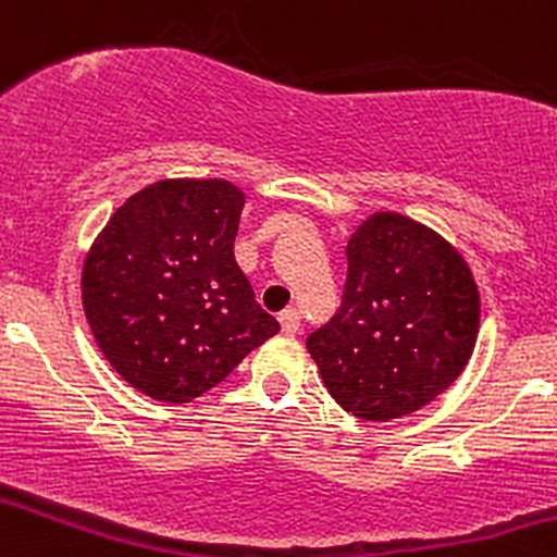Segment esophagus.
I'll use <instances>...</instances> for the list:
<instances>
[{
	"label": "esophagus",
	"mask_w": 557,
	"mask_h": 557,
	"mask_svg": "<svg viewBox=\"0 0 557 557\" xmlns=\"http://www.w3.org/2000/svg\"><path fill=\"white\" fill-rule=\"evenodd\" d=\"M280 326H283L285 334L299 332V310H296V307H288V310L280 312Z\"/></svg>",
	"instance_id": "1"
}]
</instances>
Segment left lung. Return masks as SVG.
I'll list each match as a JSON object with an SVG mask.
<instances>
[{"label": "left lung", "instance_id": "1", "mask_svg": "<svg viewBox=\"0 0 557 557\" xmlns=\"http://www.w3.org/2000/svg\"><path fill=\"white\" fill-rule=\"evenodd\" d=\"M337 312L307 350L339 408L364 422L413 413L466 370L479 290L460 252L424 225L381 212L345 247Z\"/></svg>", "mask_w": 557, "mask_h": 557}]
</instances>
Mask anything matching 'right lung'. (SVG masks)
<instances>
[{"label":"right lung","mask_w":557,"mask_h":557,"mask_svg":"<svg viewBox=\"0 0 557 557\" xmlns=\"http://www.w3.org/2000/svg\"><path fill=\"white\" fill-rule=\"evenodd\" d=\"M242 207L231 182H158L113 212L86 256L91 334L147 397L190 403L280 332L236 267Z\"/></svg>","instance_id":"add662e5"}]
</instances>
